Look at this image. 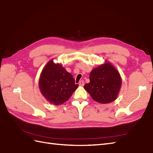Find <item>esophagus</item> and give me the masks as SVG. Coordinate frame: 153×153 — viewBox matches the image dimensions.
Instances as JSON below:
<instances>
[{
    "label": "esophagus",
    "mask_w": 153,
    "mask_h": 153,
    "mask_svg": "<svg viewBox=\"0 0 153 153\" xmlns=\"http://www.w3.org/2000/svg\"><path fill=\"white\" fill-rule=\"evenodd\" d=\"M79 85L80 86H84V81H80L79 82Z\"/></svg>",
    "instance_id": "34e87169"
}]
</instances>
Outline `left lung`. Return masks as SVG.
Returning a JSON list of instances; mask_svg holds the SVG:
<instances>
[{
    "instance_id": "8db88e82",
    "label": "left lung",
    "mask_w": 153,
    "mask_h": 153,
    "mask_svg": "<svg viewBox=\"0 0 153 153\" xmlns=\"http://www.w3.org/2000/svg\"><path fill=\"white\" fill-rule=\"evenodd\" d=\"M122 85L119 72L110 63H105L92 69L90 74V82L84 86L95 101L108 104L115 101Z\"/></svg>"
}]
</instances>
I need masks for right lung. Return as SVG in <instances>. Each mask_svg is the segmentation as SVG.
<instances>
[{"label": "right lung", "instance_id": "1", "mask_svg": "<svg viewBox=\"0 0 153 153\" xmlns=\"http://www.w3.org/2000/svg\"><path fill=\"white\" fill-rule=\"evenodd\" d=\"M52 59L43 67L39 78L40 92L50 104L58 106L67 101L78 88L74 77L61 63Z\"/></svg>", "mask_w": 153, "mask_h": 153}]
</instances>
